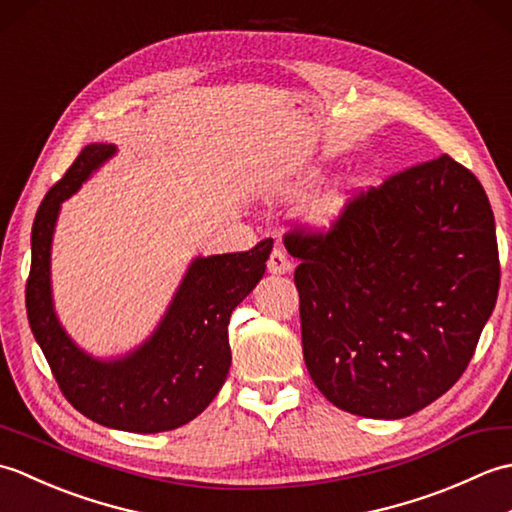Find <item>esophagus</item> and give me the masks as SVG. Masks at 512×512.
I'll use <instances>...</instances> for the list:
<instances>
[{
	"label": "esophagus",
	"instance_id": "obj_1",
	"mask_svg": "<svg viewBox=\"0 0 512 512\" xmlns=\"http://www.w3.org/2000/svg\"><path fill=\"white\" fill-rule=\"evenodd\" d=\"M290 270H292V262L288 259V255L281 248H275L268 259V273L286 275V273H290Z\"/></svg>",
	"mask_w": 512,
	"mask_h": 512
}]
</instances>
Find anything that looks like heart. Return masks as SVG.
Returning a JSON list of instances; mask_svg holds the SVG:
<instances>
[{
	"label": "heart",
	"mask_w": 512,
	"mask_h": 512,
	"mask_svg": "<svg viewBox=\"0 0 512 512\" xmlns=\"http://www.w3.org/2000/svg\"><path fill=\"white\" fill-rule=\"evenodd\" d=\"M358 187H361V184H352V187L347 189V191L341 195V198H336L332 204L325 206V211H323V220H328V222H330L332 217H336V213H339V211L343 209V204L352 198V195L358 191Z\"/></svg>",
	"instance_id": "1"
}]
</instances>
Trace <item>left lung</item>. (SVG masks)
Here are the masks:
<instances>
[{
  "instance_id": "8db88e82",
  "label": "left lung",
  "mask_w": 512,
  "mask_h": 512,
  "mask_svg": "<svg viewBox=\"0 0 512 512\" xmlns=\"http://www.w3.org/2000/svg\"><path fill=\"white\" fill-rule=\"evenodd\" d=\"M286 248L303 358L332 405L398 420L458 383L499 290L495 217L469 169L444 154L396 173Z\"/></svg>"
}]
</instances>
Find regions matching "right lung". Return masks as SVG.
Segmentation results:
<instances>
[{
	"instance_id": "add662e5",
	"label": "right lung",
	"mask_w": 512,
	"mask_h": 512,
	"mask_svg": "<svg viewBox=\"0 0 512 512\" xmlns=\"http://www.w3.org/2000/svg\"><path fill=\"white\" fill-rule=\"evenodd\" d=\"M114 154L116 145H88L43 198L30 235L28 321L63 396L85 418L118 431H171L200 416L222 389L231 367L228 321L264 277L273 239L246 253L195 257L147 341L114 358L88 354L54 310L52 237L61 204Z\"/></svg>"
}]
</instances>
